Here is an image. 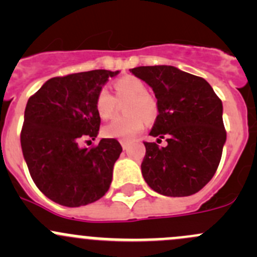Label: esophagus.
Returning <instances> with one entry per match:
<instances>
[{
    "label": "esophagus",
    "mask_w": 257,
    "mask_h": 257,
    "mask_svg": "<svg viewBox=\"0 0 257 257\" xmlns=\"http://www.w3.org/2000/svg\"><path fill=\"white\" fill-rule=\"evenodd\" d=\"M120 145H121V148H123V150L128 149V143H126L125 141H120Z\"/></svg>",
    "instance_id": "1"
}]
</instances>
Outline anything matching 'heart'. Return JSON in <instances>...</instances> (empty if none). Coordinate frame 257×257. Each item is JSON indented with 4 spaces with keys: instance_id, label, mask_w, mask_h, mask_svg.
<instances>
[{
    "instance_id": "1",
    "label": "heart",
    "mask_w": 257,
    "mask_h": 257,
    "mask_svg": "<svg viewBox=\"0 0 257 257\" xmlns=\"http://www.w3.org/2000/svg\"><path fill=\"white\" fill-rule=\"evenodd\" d=\"M116 99L129 102L125 105L124 118H116L103 128V136L107 138L131 141L144 129V119L153 120L157 115V104L148 95L147 85L133 76H125L114 83ZM116 99L107 88H102L95 98V110L102 119H109L114 115Z\"/></svg>"
}]
</instances>
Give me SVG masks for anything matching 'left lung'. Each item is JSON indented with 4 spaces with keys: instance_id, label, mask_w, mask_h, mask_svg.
<instances>
[{
    "instance_id": "1",
    "label": "left lung",
    "mask_w": 257,
    "mask_h": 257,
    "mask_svg": "<svg viewBox=\"0 0 257 257\" xmlns=\"http://www.w3.org/2000/svg\"><path fill=\"white\" fill-rule=\"evenodd\" d=\"M131 72L157 98L158 115L149 134L168 142L167 147L144 143V180L165 196L198 193L214 177L226 142L221 100L205 79L177 67H136Z\"/></svg>"
}]
</instances>
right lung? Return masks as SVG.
<instances>
[{
	"label": "right lung",
	"mask_w": 257,
	"mask_h": 257,
	"mask_svg": "<svg viewBox=\"0 0 257 257\" xmlns=\"http://www.w3.org/2000/svg\"><path fill=\"white\" fill-rule=\"evenodd\" d=\"M119 71L95 69L48 79L28 99L21 147L37 188L59 205L77 208L94 203L109 189L114 163L121 153L115 139L94 141L100 116L95 98ZM90 142V141H89Z\"/></svg>",
	"instance_id": "right-lung-1"
}]
</instances>
